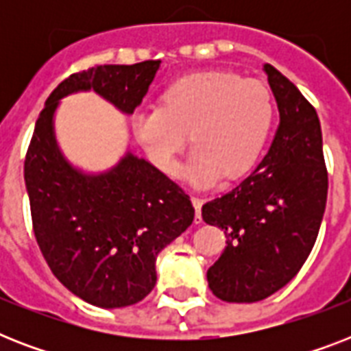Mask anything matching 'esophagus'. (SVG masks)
Returning <instances> with one entry per match:
<instances>
[{"mask_svg":"<svg viewBox=\"0 0 351 351\" xmlns=\"http://www.w3.org/2000/svg\"><path fill=\"white\" fill-rule=\"evenodd\" d=\"M191 202H193V208H195V222L198 224V222L202 220V204H204V200H202V198L193 197Z\"/></svg>","mask_w":351,"mask_h":351,"instance_id":"34e87169","label":"esophagus"}]
</instances>
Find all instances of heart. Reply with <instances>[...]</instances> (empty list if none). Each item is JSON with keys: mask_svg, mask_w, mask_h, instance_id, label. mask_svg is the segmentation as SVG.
I'll return each mask as SVG.
<instances>
[{"mask_svg": "<svg viewBox=\"0 0 351 351\" xmlns=\"http://www.w3.org/2000/svg\"><path fill=\"white\" fill-rule=\"evenodd\" d=\"M273 96L258 80L231 71H195L171 80L156 109L131 118L136 142L160 171L176 173V158L195 147L187 176L198 184L237 182L250 175L269 140Z\"/></svg>", "mask_w": 351, "mask_h": 351, "instance_id": "1", "label": "heart"}]
</instances>
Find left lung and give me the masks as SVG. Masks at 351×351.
Returning <instances> with one entry per match:
<instances>
[{
    "instance_id": "left-lung-1",
    "label": "left lung",
    "mask_w": 351,
    "mask_h": 351,
    "mask_svg": "<svg viewBox=\"0 0 351 351\" xmlns=\"http://www.w3.org/2000/svg\"><path fill=\"white\" fill-rule=\"evenodd\" d=\"M280 123L262 162L230 193L202 206L226 250L208 284L226 302H256L299 273L321 230L328 173L321 121L311 104L277 69L264 63Z\"/></svg>"
}]
</instances>
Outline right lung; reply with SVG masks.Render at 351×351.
I'll list each match as a JSON object with an SVG mask.
<instances>
[{"instance_id":"right-lung-1","label":"right lung","mask_w":351,"mask_h":351,"mask_svg":"<svg viewBox=\"0 0 351 351\" xmlns=\"http://www.w3.org/2000/svg\"><path fill=\"white\" fill-rule=\"evenodd\" d=\"M160 60L71 74L47 98L25 158L32 228L60 282L98 308H125L156 284V256L191 226L195 208L175 182L127 151L101 173L74 167L58 145L60 100L95 90L123 114L142 104Z\"/></svg>"}]
</instances>
